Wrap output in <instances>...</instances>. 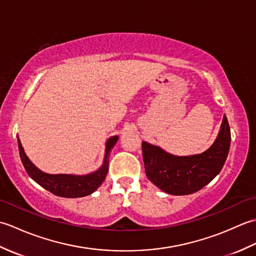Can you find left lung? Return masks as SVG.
Returning <instances> with one entry per match:
<instances>
[{
	"label": "left lung",
	"instance_id": "obj_1",
	"mask_svg": "<svg viewBox=\"0 0 256 256\" xmlns=\"http://www.w3.org/2000/svg\"><path fill=\"white\" fill-rule=\"evenodd\" d=\"M231 142L230 126L224 116L218 138L209 150L192 156H176L158 146L142 143L146 176L170 194L184 196L198 192L221 172Z\"/></svg>",
	"mask_w": 256,
	"mask_h": 256
}]
</instances>
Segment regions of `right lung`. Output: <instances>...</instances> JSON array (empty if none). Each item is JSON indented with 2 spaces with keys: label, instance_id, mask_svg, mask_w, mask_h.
<instances>
[{
  "label": "right lung",
  "instance_id": "right-lung-1",
  "mask_svg": "<svg viewBox=\"0 0 256 256\" xmlns=\"http://www.w3.org/2000/svg\"><path fill=\"white\" fill-rule=\"evenodd\" d=\"M118 136H112L108 140L106 146L104 162H103L101 168H99L94 172L84 176L64 175V174L50 175V174L42 172L26 156L20 138L18 140V142L22 162H23L27 174H28V176L32 179H34L42 188H45L54 194L59 196V197L80 198L94 192L99 188L100 184L104 182L108 170V154H110L113 146L118 142Z\"/></svg>",
  "mask_w": 256,
  "mask_h": 256
}]
</instances>
